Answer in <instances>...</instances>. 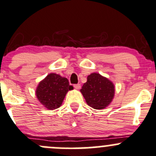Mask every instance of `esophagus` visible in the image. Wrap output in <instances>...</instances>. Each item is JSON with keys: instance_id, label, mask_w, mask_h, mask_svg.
Here are the masks:
<instances>
[{"instance_id": "1", "label": "esophagus", "mask_w": 156, "mask_h": 156, "mask_svg": "<svg viewBox=\"0 0 156 156\" xmlns=\"http://www.w3.org/2000/svg\"><path fill=\"white\" fill-rule=\"evenodd\" d=\"M74 87H75V89H76V90H79V89L81 88V84H80V83H78V84H74Z\"/></svg>"}]
</instances>
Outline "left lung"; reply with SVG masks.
I'll return each instance as SVG.
<instances>
[{
    "instance_id": "obj_1",
    "label": "left lung",
    "mask_w": 156,
    "mask_h": 156,
    "mask_svg": "<svg viewBox=\"0 0 156 156\" xmlns=\"http://www.w3.org/2000/svg\"><path fill=\"white\" fill-rule=\"evenodd\" d=\"M81 92L90 107L103 109L112 102L115 95V87L108 78L99 73H92L87 76Z\"/></svg>"
}]
</instances>
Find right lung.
Returning <instances> with one entry per match:
<instances>
[{
    "mask_svg": "<svg viewBox=\"0 0 156 156\" xmlns=\"http://www.w3.org/2000/svg\"><path fill=\"white\" fill-rule=\"evenodd\" d=\"M73 87L67 78L55 73H50L37 85L35 94L40 103L48 109L58 108L62 104L66 94Z\"/></svg>",
    "mask_w": 156,
    "mask_h": 156,
    "instance_id": "right-lung-1",
    "label": "right lung"
}]
</instances>
